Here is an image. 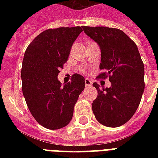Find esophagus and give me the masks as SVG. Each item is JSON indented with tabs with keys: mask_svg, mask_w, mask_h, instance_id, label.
I'll list each match as a JSON object with an SVG mask.
<instances>
[{
	"mask_svg": "<svg viewBox=\"0 0 158 158\" xmlns=\"http://www.w3.org/2000/svg\"><path fill=\"white\" fill-rule=\"evenodd\" d=\"M85 86H91L92 85V81L89 80V79H85Z\"/></svg>",
	"mask_w": 158,
	"mask_h": 158,
	"instance_id": "34e87169",
	"label": "esophagus"
}]
</instances>
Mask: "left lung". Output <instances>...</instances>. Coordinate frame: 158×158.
Listing matches in <instances>:
<instances>
[{"label": "left lung", "instance_id": "obj_1", "mask_svg": "<svg viewBox=\"0 0 158 158\" xmlns=\"http://www.w3.org/2000/svg\"><path fill=\"white\" fill-rule=\"evenodd\" d=\"M83 30L96 41L101 50L98 77H109L112 85L102 87L97 83V97L92 111L102 125L115 128L124 124L135 114L145 89V68L137 45L122 30L107 27L83 26Z\"/></svg>", "mask_w": 158, "mask_h": 158}]
</instances>
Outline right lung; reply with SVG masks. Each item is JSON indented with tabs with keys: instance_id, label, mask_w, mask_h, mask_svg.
Segmentation results:
<instances>
[{
	"instance_id": "1",
	"label": "right lung",
	"mask_w": 158,
	"mask_h": 158,
	"mask_svg": "<svg viewBox=\"0 0 158 158\" xmlns=\"http://www.w3.org/2000/svg\"><path fill=\"white\" fill-rule=\"evenodd\" d=\"M83 29L81 27L47 29L36 36L26 49L23 60L22 89L30 113L49 129L69 124L74 105L85 89V78L75 73L71 82L62 85L59 69Z\"/></svg>"
}]
</instances>
